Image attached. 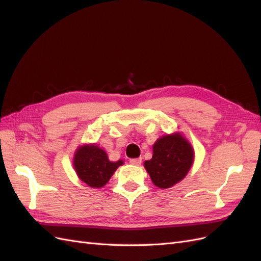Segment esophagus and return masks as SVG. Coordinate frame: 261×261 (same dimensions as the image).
Here are the masks:
<instances>
[{"label": "esophagus", "instance_id": "esophagus-1", "mask_svg": "<svg viewBox=\"0 0 261 261\" xmlns=\"http://www.w3.org/2000/svg\"><path fill=\"white\" fill-rule=\"evenodd\" d=\"M142 162V159L141 158H138V159H131L130 160V163L133 165H140Z\"/></svg>", "mask_w": 261, "mask_h": 261}]
</instances>
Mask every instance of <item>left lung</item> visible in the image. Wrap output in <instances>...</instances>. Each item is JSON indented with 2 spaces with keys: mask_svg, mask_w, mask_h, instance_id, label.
<instances>
[{
  "mask_svg": "<svg viewBox=\"0 0 261 261\" xmlns=\"http://www.w3.org/2000/svg\"><path fill=\"white\" fill-rule=\"evenodd\" d=\"M194 162V149L181 132L165 135L153 144V155L144 168L153 184L170 189L188 175Z\"/></svg>",
  "mask_w": 261,
  "mask_h": 261,
  "instance_id": "left-lung-1",
  "label": "left lung"
}]
</instances>
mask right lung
<instances>
[{"instance_id":"1","label":"right lung","mask_w":261,"mask_h":261,"mask_svg":"<svg viewBox=\"0 0 261 261\" xmlns=\"http://www.w3.org/2000/svg\"><path fill=\"white\" fill-rule=\"evenodd\" d=\"M122 164V160L111 162L107 152L95 143L78 146L72 159L77 176L92 189L103 188Z\"/></svg>"}]
</instances>
